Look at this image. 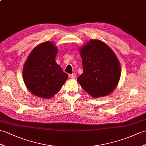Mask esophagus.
<instances>
[{"instance_id":"34e87169","label":"esophagus","mask_w":146,"mask_h":146,"mask_svg":"<svg viewBox=\"0 0 146 146\" xmlns=\"http://www.w3.org/2000/svg\"><path fill=\"white\" fill-rule=\"evenodd\" d=\"M68 76L70 78H76V76L73 74H69Z\"/></svg>"}]
</instances>
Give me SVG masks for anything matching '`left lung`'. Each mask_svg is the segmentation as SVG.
Instances as JSON below:
<instances>
[{"label":"left lung","mask_w":146,"mask_h":146,"mask_svg":"<svg viewBox=\"0 0 146 146\" xmlns=\"http://www.w3.org/2000/svg\"><path fill=\"white\" fill-rule=\"evenodd\" d=\"M83 73L77 81L93 98L109 95L116 88L121 76L116 55L106 43L90 40L80 49Z\"/></svg>","instance_id":"left-lung-1"}]
</instances>
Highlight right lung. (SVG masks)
I'll use <instances>...</instances> for the list:
<instances>
[{"mask_svg": "<svg viewBox=\"0 0 146 146\" xmlns=\"http://www.w3.org/2000/svg\"><path fill=\"white\" fill-rule=\"evenodd\" d=\"M57 53V47L48 41L35 47L27 58L23 68V78L27 89L35 96L50 99L68 78L56 63Z\"/></svg>", "mask_w": 146, "mask_h": 146, "instance_id": "right-lung-1", "label": "right lung"}]
</instances>
